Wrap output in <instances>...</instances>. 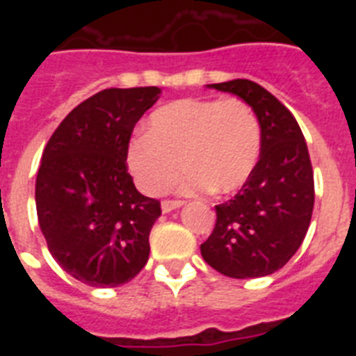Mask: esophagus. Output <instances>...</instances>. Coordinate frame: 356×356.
Returning a JSON list of instances; mask_svg holds the SVG:
<instances>
[{
  "instance_id": "esophagus-1",
  "label": "esophagus",
  "mask_w": 356,
  "mask_h": 356,
  "mask_svg": "<svg viewBox=\"0 0 356 356\" xmlns=\"http://www.w3.org/2000/svg\"><path fill=\"white\" fill-rule=\"evenodd\" d=\"M181 205H184V201H180V200H163L162 201V212L168 213V212H171V210L180 209Z\"/></svg>"
}]
</instances>
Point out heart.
Returning <instances> with one entry per match:
<instances>
[{
  "mask_svg": "<svg viewBox=\"0 0 356 356\" xmlns=\"http://www.w3.org/2000/svg\"><path fill=\"white\" fill-rule=\"evenodd\" d=\"M262 128L244 99L187 97L156 108L146 134L128 146V168L147 194H162L178 176L188 175L185 194L237 193L259 163Z\"/></svg>",
  "mask_w": 356,
  "mask_h": 356,
  "instance_id": "heart-1",
  "label": "heart"
}]
</instances>
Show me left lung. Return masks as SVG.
<instances>
[{
  "label": "left lung",
  "instance_id": "obj_1",
  "mask_svg": "<svg viewBox=\"0 0 356 356\" xmlns=\"http://www.w3.org/2000/svg\"><path fill=\"white\" fill-rule=\"evenodd\" d=\"M238 96L262 128L260 159L248 184L216 207L213 232L201 254L229 278H260L282 269L301 246L314 210V171L294 115L251 80L207 85Z\"/></svg>",
  "mask_w": 356,
  "mask_h": 356
}]
</instances>
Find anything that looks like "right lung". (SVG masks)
<instances>
[{"label":"right lung","instance_id":"right-lung-1","mask_svg":"<svg viewBox=\"0 0 356 356\" xmlns=\"http://www.w3.org/2000/svg\"><path fill=\"white\" fill-rule=\"evenodd\" d=\"M159 87L105 89L72 108L42 153L35 205L53 259L90 287H118L149 257L160 201L135 188L127 156L131 131Z\"/></svg>","mask_w":356,"mask_h":356}]
</instances>
